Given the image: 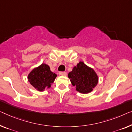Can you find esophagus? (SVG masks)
Returning a JSON list of instances; mask_svg holds the SVG:
<instances>
[{
    "label": "esophagus",
    "mask_w": 132,
    "mask_h": 132,
    "mask_svg": "<svg viewBox=\"0 0 132 132\" xmlns=\"http://www.w3.org/2000/svg\"><path fill=\"white\" fill-rule=\"evenodd\" d=\"M59 75L61 76H66L67 75V73L66 72H60Z\"/></svg>",
    "instance_id": "obj_1"
}]
</instances>
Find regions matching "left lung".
<instances>
[{"mask_svg":"<svg viewBox=\"0 0 132 132\" xmlns=\"http://www.w3.org/2000/svg\"><path fill=\"white\" fill-rule=\"evenodd\" d=\"M68 77L72 85L76 86V91L82 94L92 91L98 81L95 72L82 62L74 67L72 71L69 73Z\"/></svg>","mask_w":132,"mask_h":132,"instance_id":"1","label":"left lung"}]
</instances>
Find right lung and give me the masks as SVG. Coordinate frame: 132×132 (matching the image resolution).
Here are the masks:
<instances>
[{
	"instance_id": "obj_1",
	"label": "right lung",
	"mask_w": 132,
	"mask_h": 132,
	"mask_svg": "<svg viewBox=\"0 0 132 132\" xmlns=\"http://www.w3.org/2000/svg\"><path fill=\"white\" fill-rule=\"evenodd\" d=\"M56 76V74L51 71L50 67L43 63L29 73L28 79L31 85L35 89L39 91H43L46 88L50 87Z\"/></svg>"
}]
</instances>
